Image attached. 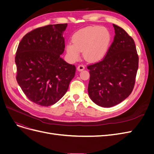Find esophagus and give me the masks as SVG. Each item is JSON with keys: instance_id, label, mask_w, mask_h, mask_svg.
<instances>
[{"instance_id": "34e87169", "label": "esophagus", "mask_w": 154, "mask_h": 154, "mask_svg": "<svg viewBox=\"0 0 154 154\" xmlns=\"http://www.w3.org/2000/svg\"><path fill=\"white\" fill-rule=\"evenodd\" d=\"M84 69H85V66H83V65H80V66H78L77 67V70L78 71H82Z\"/></svg>"}]
</instances>
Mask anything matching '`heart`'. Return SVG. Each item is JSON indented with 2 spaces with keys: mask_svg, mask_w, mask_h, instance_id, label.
Returning <instances> with one entry per match:
<instances>
[{
  "mask_svg": "<svg viewBox=\"0 0 154 154\" xmlns=\"http://www.w3.org/2000/svg\"><path fill=\"white\" fill-rule=\"evenodd\" d=\"M72 42L67 44L66 51L70 61H77L83 52L84 58L96 62L103 58L111 41L110 31L105 27L88 26L79 29L72 36Z\"/></svg>",
  "mask_w": 154,
  "mask_h": 154,
  "instance_id": "heart-1",
  "label": "heart"
}]
</instances>
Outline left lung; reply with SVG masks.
<instances>
[{
	"label": "left lung",
	"mask_w": 154,
	"mask_h": 154,
	"mask_svg": "<svg viewBox=\"0 0 154 154\" xmlns=\"http://www.w3.org/2000/svg\"><path fill=\"white\" fill-rule=\"evenodd\" d=\"M112 44L101 61L87 66L90 80L88 94L91 100L102 107H111L131 94L138 69L136 45L122 27L113 24Z\"/></svg>",
	"instance_id": "1"
}]
</instances>
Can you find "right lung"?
<instances>
[{"label": "right lung", "mask_w": 154, "mask_h": 154, "mask_svg": "<svg viewBox=\"0 0 154 154\" xmlns=\"http://www.w3.org/2000/svg\"><path fill=\"white\" fill-rule=\"evenodd\" d=\"M67 24L48 25L27 33L15 57L17 80L28 99L48 106L67 92L76 67L60 57L64 51L63 32Z\"/></svg>", "instance_id": "1"}]
</instances>
